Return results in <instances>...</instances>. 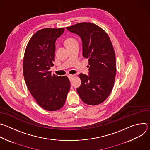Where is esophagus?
<instances>
[{"label":"esophagus","instance_id":"obj_1","mask_svg":"<svg viewBox=\"0 0 150 150\" xmlns=\"http://www.w3.org/2000/svg\"><path fill=\"white\" fill-rule=\"evenodd\" d=\"M68 76L70 80H72V79L74 77V75H68Z\"/></svg>","mask_w":150,"mask_h":150}]
</instances>
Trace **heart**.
I'll use <instances>...</instances> for the list:
<instances>
[{
  "label": "heart",
  "instance_id": "heart-1",
  "mask_svg": "<svg viewBox=\"0 0 150 150\" xmlns=\"http://www.w3.org/2000/svg\"><path fill=\"white\" fill-rule=\"evenodd\" d=\"M75 41H76V40L75 38H69L67 40L66 43H67V45H70V44L72 43V42H74Z\"/></svg>",
  "mask_w": 150,
  "mask_h": 150
}]
</instances>
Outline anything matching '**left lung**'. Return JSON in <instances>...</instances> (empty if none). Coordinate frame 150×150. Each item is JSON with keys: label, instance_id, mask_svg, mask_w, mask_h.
<instances>
[{"label": "left lung", "instance_id": "obj_1", "mask_svg": "<svg viewBox=\"0 0 150 150\" xmlns=\"http://www.w3.org/2000/svg\"><path fill=\"white\" fill-rule=\"evenodd\" d=\"M66 28L81 38L82 55L89 62L88 75H79L81 84L76 89L78 94L85 104H99L112 92L116 74L115 53L110 38L101 28L91 23Z\"/></svg>", "mask_w": 150, "mask_h": 150}]
</instances>
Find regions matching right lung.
<instances>
[{
  "instance_id": "add662e5",
  "label": "right lung",
  "mask_w": 150,
  "mask_h": 150,
  "mask_svg": "<svg viewBox=\"0 0 150 150\" xmlns=\"http://www.w3.org/2000/svg\"><path fill=\"white\" fill-rule=\"evenodd\" d=\"M64 28H44L36 32L27 46L23 62V74L27 87L42 109L56 111L65 103L70 90L66 76L52 75L57 38Z\"/></svg>"
}]
</instances>
